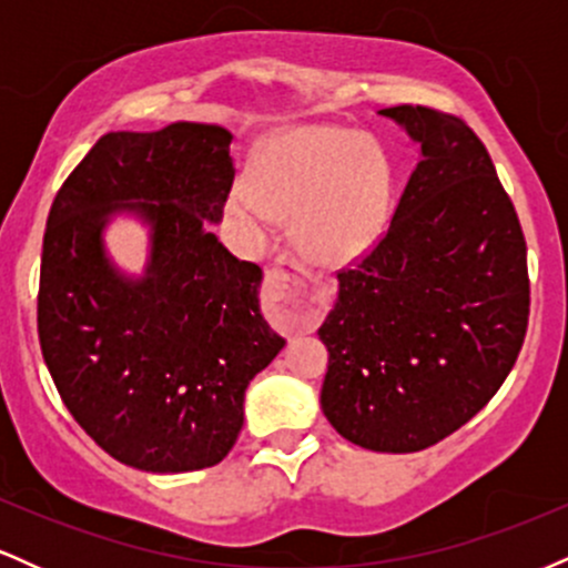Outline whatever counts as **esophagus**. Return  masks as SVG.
I'll list each match as a JSON object with an SVG mask.
<instances>
[{"mask_svg":"<svg viewBox=\"0 0 568 568\" xmlns=\"http://www.w3.org/2000/svg\"><path fill=\"white\" fill-rule=\"evenodd\" d=\"M325 298L321 291L306 288L283 264L266 272V310L272 323L285 331H306L323 315Z\"/></svg>","mask_w":568,"mask_h":568,"instance_id":"esophagus-1","label":"esophagus"}]
</instances>
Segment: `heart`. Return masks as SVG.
I'll use <instances>...</instances> for the list:
<instances>
[{
  "label": "heart",
  "instance_id": "1",
  "mask_svg": "<svg viewBox=\"0 0 568 568\" xmlns=\"http://www.w3.org/2000/svg\"><path fill=\"white\" fill-rule=\"evenodd\" d=\"M393 162L379 141L342 128H302L272 139L234 184L226 216L264 245L280 216L310 258L344 266L374 251L393 216Z\"/></svg>",
  "mask_w": 568,
  "mask_h": 568
}]
</instances>
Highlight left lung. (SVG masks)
Here are the masks:
<instances>
[{
    "mask_svg": "<svg viewBox=\"0 0 568 568\" xmlns=\"http://www.w3.org/2000/svg\"><path fill=\"white\" fill-rule=\"evenodd\" d=\"M379 116L419 143L393 224L338 272L317 328L325 419L368 452L410 454L470 422L507 379L529 323L526 240L478 135L422 106Z\"/></svg>",
    "mask_w": 568,
    "mask_h": 568,
    "instance_id": "obj_1",
    "label": "left lung"
}]
</instances>
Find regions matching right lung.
<instances>
[{
    "instance_id": "right-lung-1",
    "label": "right lung",
    "mask_w": 568,
    "mask_h": 568,
    "mask_svg": "<svg viewBox=\"0 0 568 568\" xmlns=\"http://www.w3.org/2000/svg\"><path fill=\"white\" fill-rule=\"evenodd\" d=\"M232 133L171 122L95 141L55 194L42 245L39 344L58 393L109 456L143 473L219 465L245 389L285 347L264 321L262 266L219 243ZM148 230L130 276L105 247L114 217Z\"/></svg>"
}]
</instances>
